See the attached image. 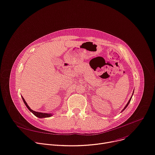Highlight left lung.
Wrapping results in <instances>:
<instances>
[{
    "mask_svg": "<svg viewBox=\"0 0 155 155\" xmlns=\"http://www.w3.org/2000/svg\"><path fill=\"white\" fill-rule=\"evenodd\" d=\"M133 93H134V91H133V94H132V96H133ZM132 96H131V98H130V100H129V101H128V103H127V105H126V106H125V108H123V110H122V111H121V112H122V111H124V110H125V109H126V108H127V107H128V105H129V104H130V101H131V98H132Z\"/></svg>",
    "mask_w": 155,
    "mask_h": 155,
    "instance_id": "obj_1",
    "label": "left lung"
}]
</instances>
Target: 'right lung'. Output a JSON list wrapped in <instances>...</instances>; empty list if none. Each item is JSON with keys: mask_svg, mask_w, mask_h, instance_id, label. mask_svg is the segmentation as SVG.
Returning <instances> with one entry per match:
<instances>
[{"mask_svg": "<svg viewBox=\"0 0 155 155\" xmlns=\"http://www.w3.org/2000/svg\"><path fill=\"white\" fill-rule=\"evenodd\" d=\"M22 98L24 101V103L25 104V106L27 107V108L29 110V111L30 112H32L33 114L36 116L38 118H47V117H50L52 116V113H41V112H37V111H34L32 110V109H30V108L28 107V105H27V102L25 101V100H24V98H23V97H22Z\"/></svg>", "mask_w": 155, "mask_h": 155, "instance_id": "right-lung-1", "label": "right lung"}]
</instances>
